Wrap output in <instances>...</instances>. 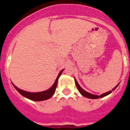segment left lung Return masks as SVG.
<instances>
[{"mask_svg": "<svg viewBox=\"0 0 130 130\" xmlns=\"http://www.w3.org/2000/svg\"><path fill=\"white\" fill-rule=\"evenodd\" d=\"M75 83H76V86H77V89H78V91H79V93H80L82 94L83 96H84V97H87V98H89V99H99V98H100V97H105V96H106V95H109L110 93H112V91L115 90V89L118 87V85H116V87H115V88L112 89V91H109L108 92H106V93H105L102 94V95H101L100 96H99V95H93V94H91V93H88V92L85 91V90H84V89H82L80 86H79V85L78 84V83H77V80H76V79H75Z\"/></svg>", "mask_w": 130, "mask_h": 130, "instance_id": "left-lung-1", "label": "left lung"}]
</instances>
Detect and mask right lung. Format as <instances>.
I'll use <instances>...</instances> for the list:
<instances>
[{
    "label": "right lung",
    "instance_id": "obj_1",
    "mask_svg": "<svg viewBox=\"0 0 130 130\" xmlns=\"http://www.w3.org/2000/svg\"><path fill=\"white\" fill-rule=\"evenodd\" d=\"M64 70L60 71V72L59 73L58 76H57L56 79V81L54 82V84H53V85L50 89H48V90L45 91H42V92H38V93H30V92H27L25 91H23L20 89L18 88L16 86L13 84L14 87H15V89L18 91L22 95H23L24 97H26V98L29 99H31L32 101H44V100L48 99L49 98L53 96L54 95V92L56 91V86H57V82L58 79L59 78L60 76L61 75L62 72H63Z\"/></svg>",
    "mask_w": 130,
    "mask_h": 130
}]
</instances>
